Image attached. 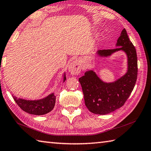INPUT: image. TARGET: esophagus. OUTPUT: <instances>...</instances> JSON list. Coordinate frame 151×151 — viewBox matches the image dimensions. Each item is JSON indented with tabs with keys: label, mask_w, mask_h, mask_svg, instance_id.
<instances>
[{
	"label": "esophagus",
	"mask_w": 151,
	"mask_h": 151,
	"mask_svg": "<svg viewBox=\"0 0 151 151\" xmlns=\"http://www.w3.org/2000/svg\"><path fill=\"white\" fill-rule=\"evenodd\" d=\"M82 68L81 62L79 60H76L75 61L71 62L69 67H68V71L72 74L78 75L80 73Z\"/></svg>",
	"instance_id": "esophagus-1"
}]
</instances>
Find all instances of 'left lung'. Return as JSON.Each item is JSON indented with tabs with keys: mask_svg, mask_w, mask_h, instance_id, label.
<instances>
[{
	"mask_svg": "<svg viewBox=\"0 0 151 151\" xmlns=\"http://www.w3.org/2000/svg\"><path fill=\"white\" fill-rule=\"evenodd\" d=\"M114 49L99 50L95 55L99 58L109 57L114 53L123 51L127 56V68L124 75L112 82H104L94 70L86 71L79 79L84 95L85 104L91 112L105 115L121 108L129 98L137 80V57L135 47L122 31Z\"/></svg>",
	"mask_w": 151,
	"mask_h": 151,
	"instance_id": "obj_1",
	"label": "left lung"
}]
</instances>
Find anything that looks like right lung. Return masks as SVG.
I'll return each mask as SVG.
<instances>
[{
    "label": "right lung",
    "mask_w": 151,
    "mask_h": 151,
    "mask_svg": "<svg viewBox=\"0 0 151 151\" xmlns=\"http://www.w3.org/2000/svg\"><path fill=\"white\" fill-rule=\"evenodd\" d=\"M66 79V73L64 72L63 74V83ZM12 96L17 104L23 110L33 115H44L50 112L55 107L56 102V96L54 93L38 100H26L18 98L14 95Z\"/></svg>",
    "instance_id": "1"
}]
</instances>
